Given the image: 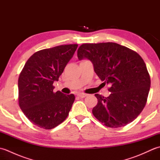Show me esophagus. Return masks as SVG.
Returning a JSON list of instances; mask_svg holds the SVG:
<instances>
[{
	"mask_svg": "<svg viewBox=\"0 0 160 160\" xmlns=\"http://www.w3.org/2000/svg\"><path fill=\"white\" fill-rule=\"evenodd\" d=\"M77 96H78V97L81 98H85L86 96H87V94L83 93H79L77 94Z\"/></svg>",
	"mask_w": 160,
	"mask_h": 160,
	"instance_id": "esophagus-1",
	"label": "esophagus"
}]
</instances>
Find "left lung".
<instances>
[{
    "mask_svg": "<svg viewBox=\"0 0 160 160\" xmlns=\"http://www.w3.org/2000/svg\"><path fill=\"white\" fill-rule=\"evenodd\" d=\"M77 53L79 60H90L98 77L110 86L108 97L95 94V118L110 128L124 127L136 119L147 104L151 87L150 75L142 57L115 42L84 43Z\"/></svg>",
    "mask_w": 160,
    "mask_h": 160,
    "instance_id": "1",
    "label": "left lung"
}]
</instances>
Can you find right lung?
Masks as SVG:
<instances>
[{"instance_id":"add662e5","label":"right lung","mask_w":160,"mask_h":160,"mask_svg":"<svg viewBox=\"0 0 160 160\" xmlns=\"http://www.w3.org/2000/svg\"><path fill=\"white\" fill-rule=\"evenodd\" d=\"M77 44L36 52L27 61L18 78V104L28 120L44 129H52L65 120L75 100L73 94L53 92L64 67L76 52Z\"/></svg>"}]
</instances>
